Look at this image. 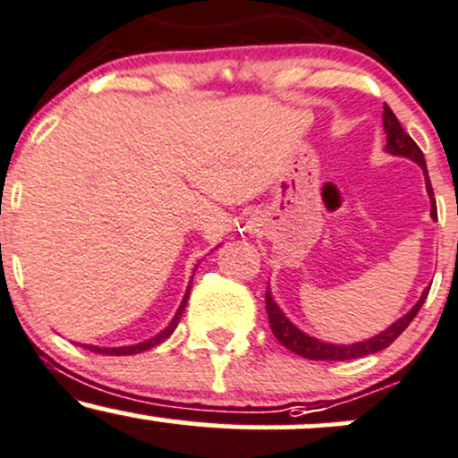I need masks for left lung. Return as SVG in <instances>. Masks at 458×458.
<instances>
[{"label":"left lung","mask_w":458,"mask_h":458,"mask_svg":"<svg viewBox=\"0 0 458 458\" xmlns=\"http://www.w3.org/2000/svg\"><path fill=\"white\" fill-rule=\"evenodd\" d=\"M383 129H386V138H387L386 150L390 152V155L407 157V159L415 161L420 167H422L424 178H427V191L430 196V215H433V219H437V207H435L433 187H430L427 161H424L422 150H420V146L415 144L411 138H409V133L401 127V123H398V118L394 115V112L387 107V105L383 107ZM428 291L430 288H427V291L422 293V297H420V301L411 308V312L404 314L403 318H398L396 323L390 325L386 331H381V334L372 335V338H368V340H364V343H357V344H329V343H323V340L312 338V335L303 334L301 329H297L291 320L284 317V312L277 308V303L273 301L269 291H267L265 303H267V314H269L273 335H276V338L280 340V343L286 346L288 351L306 357V360L343 361V360H355V357L372 355V353H377V351H383L386 346H390L394 340H396L398 335H401L403 331L409 327V323L415 318V314L420 312V308H422Z\"/></svg>","instance_id":"left-lung-1"}]
</instances>
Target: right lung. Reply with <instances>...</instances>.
<instances>
[{"instance_id": "obj_1", "label": "right lung", "mask_w": 458, "mask_h": 458, "mask_svg": "<svg viewBox=\"0 0 458 458\" xmlns=\"http://www.w3.org/2000/svg\"><path fill=\"white\" fill-rule=\"evenodd\" d=\"M189 288H191V286H189ZM189 288H187L185 297H182V303H181V308L176 310L174 318H172V320H170V325H167V327L163 329L161 334H157L155 338L146 340V343L133 344V346H115V349H101V346H92V344H83V346H86V349H90L92 353H103V355H133V353H141V351H146V349H152V346L161 344L163 340H165V338H170V335H172V331L176 329L178 320H181V317H182V310H185V306H187V299H189Z\"/></svg>"}]
</instances>
